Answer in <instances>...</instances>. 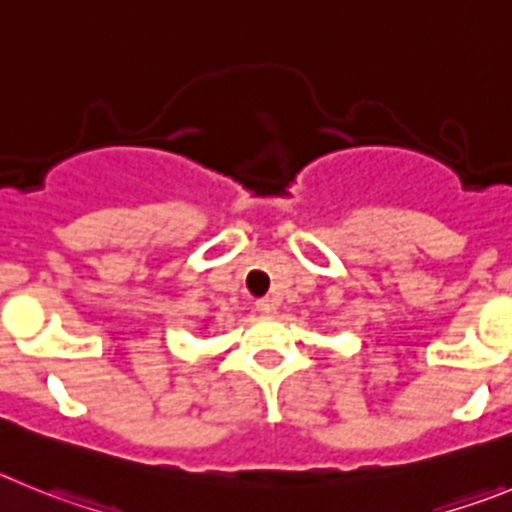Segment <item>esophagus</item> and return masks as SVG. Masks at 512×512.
I'll use <instances>...</instances> for the list:
<instances>
[{"instance_id": "1", "label": "esophagus", "mask_w": 512, "mask_h": 512, "mask_svg": "<svg viewBox=\"0 0 512 512\" xmlns=\"http://www.w3.org/2000/svg\"><path fill=\"white\" fill-rule=\"evenodd\" d=\"M275 308H278V303H275L273 298H260V301H257V311H260L262 316H273Z\"/></svg>"}]
</instances>
